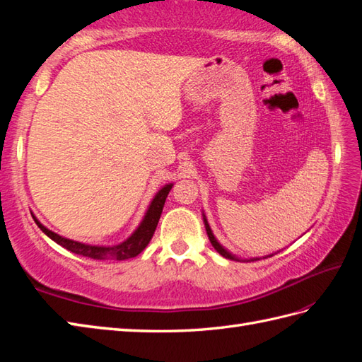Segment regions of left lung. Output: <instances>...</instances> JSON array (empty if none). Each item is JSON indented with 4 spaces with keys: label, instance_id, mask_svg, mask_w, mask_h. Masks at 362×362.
Masks as SVG:
<instances>
[{
    "label": "left lung",
    "instance_id": "1",
    "mask_svg": "<svg viewBox=\"0 0 362 362\" xmlns=\"http://www.w3.org/2000/svg\"><path fill=\"white\" fill-rule=\"evenodd\" d=\"M204 222H205V230H206V235H209V240H210V243H211V245H213V247L214 249H216L219 253H221V255L222 257H224V258H228V259H238V258H235L233 255H230V253L224 249V247H222V245L216 241V238H214V235L211 233V228H210V226H209V222H206V219L204 218Z\"/></svg>",
    "mask_w": 362,
    "mask_h": 362
}]
</instances>
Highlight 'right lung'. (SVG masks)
<instances>
[{
	"label": "right lung",
	"instance_id": "add662e5",
	"mask_svg": "<svg viewBox=\"0 0 362 362\" xmlns=\"http://www.w3.org/2000/svg\"><path fill=\"white\" fill-rule=\"evenodd\" d=\"M173 185H166L165 188H161L157 196L153 197V201L151 202L148 213L143 219V222L138 227L134 235L126 240L124 243H121L118 245H113V247H103V245H88V244H82L78 241H71L66 240V238H62L57 233L51 232V230L42 226L40 222H37V226L40 227L42 232L45 235H48L52 241H56L57 244L62 245L66 250H70L73 253H78V255L82 257H88V258H95V259H127V258H134L138 253H141L144 250L146 245L149 244L152 240L153 232H156L158 219L161 216V211H163V205L166 197L171 191Z\"/></svg>",
	"mask_w": 362,
	"mask_h": 362
}]
</instances>
